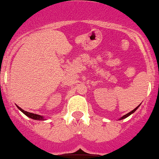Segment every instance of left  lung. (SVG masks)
I'll return each mask as SVG.
<instances>
[{"label": "left lung", "mask_w": 159, "mask_h": 159, "mask_svg": "<svg viewBox=\"0 0 159 159\" xmlns=\"http://www.w3.org/2000/svg\"><path fill=\"white\" fill-rule=\"evenodd\" d=\"M140 105H139L138 106H137V108H134V109L133 110V111H129V113H127V114H126V115H125V116H122V117H121L120 119H119V120H121V119H126V118H127L128 116H130V115H132L133 113H134V112H135V111H136V110H137V108H139V106H140Z\"/></svg>", "instance_id": "left-lung-1"}]
</instances>
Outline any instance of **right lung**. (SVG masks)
Masks as SVG:
<instances>
[{"label":"right lung","mask_w":159,"mask_h":159,"mask_svg":"<svg viewBox=\"0 0 159 159\" xmlns=\"http://www.w3.org/2000/svg\"><path fill=\"white\" fill-rule=\"evenodd\" d=\"M17 106V108H19V110H20L21 111H22L23 114H25V116H28L29 118H30V119H34V120H45V118L43 117V116H40V115H37V114H33V113H31V112H28V111H25V110L22 109V108H20V107H19L18 105H16Z\"/></svg>","instance_id":"1"}]
</instances>
